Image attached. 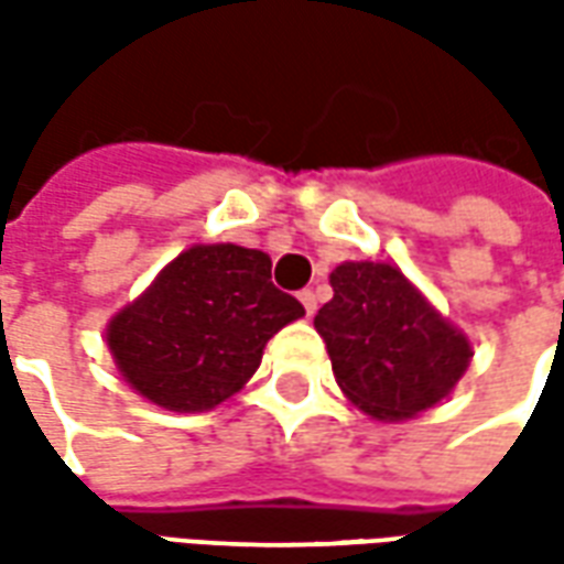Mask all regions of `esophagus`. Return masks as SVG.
I'll list each match as a JSON object with an SVG mask.
<instances>
[{
  "instance_id": "34e87169",
  "label": "esophagus",
  "mask_w": 564,
  "mask_h": 564,
  "mask_svg": "<svg viewBox=\"0 0 564 564\" xmlns=\"http://www.w3.org/2000/svg\"><path fill=\"white\" fill-rule=\"evenodd\" d=\"M301 303H303V310H306V315L313 318V315H315V306H318V301H315L313 291H301Z\"/></svg>"
}]
</instances>
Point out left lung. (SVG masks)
I'll return each instance as SVG.
<instances>
[{"label": "left lung", "instance_id": "1", "mask_svg": "<svg viewBox=\"0 0 564 564\" xmlns=\"http://www.w3.org/2000/svg\"><path fill=\"white\" fill-rule=\"evenodd\" d=\"M334 297L315 315L343 394L379 422L425 413L470 365V339L391 267L346 261L330 273Z\"/></svg>", "mask_w": 564, "mask_h": 564}]
</instances>
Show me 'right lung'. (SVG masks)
Listing matches in <instances>:
<instances>
[{"instance_id": "1", "label": "right lung", "mask_w": 564, "mask_h": 564, "mask_svg": "<svg viewBox=\"0 0 564 564\" xmlns=\"http://www.w3.org/2000/svg\"><path fill=\"white\" fill-rule=\"evenodd\" d=\"M270 254L234 242L191 246L106 327L111 358L145 401L203 413L237 394L263 346L303 315L270 282Z\"/></svg>"}]
</instances>
